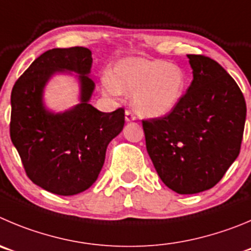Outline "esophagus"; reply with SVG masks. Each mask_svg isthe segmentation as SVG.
Instances as JSON below:
<instances>
[{
  "mask_svg": "<svg viewBox=\"0 0 251 251\" xmlns=\"http://www.w3.org/2000/svg\"><path fill=\"white\" fill-rule=\"evenodd\" d=\"M125 120H126V123H131V121L136 120V116L133 115L132 111H130V110H126V111H125Z\"/></svg>",
  "mask_w": 251,
  "mask_h": 251,
  "instance_id": "1",
  "label": "esophagus"
}]
</instances>
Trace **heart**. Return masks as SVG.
I'll use <instances>...</instances> for the list:
<instances>
[{
	"instance_id": "1",
	"label": "heart",
	"mask_w": 251,
	"mask_h": 251,
	"mask_svg": "<svg viewBox=\"0 0 251 251\" xmlns=\"http://www.w3.org/2000/svg\"><path fill=\"white\" fill-rule=\"evenodd\" d=\"M186 84V74L178 65L160 59L125 58L115 64L111 78H102V90L109 95L133 93L137 114L161 118L178 105Z\"/></svg>"
}]
</instances>
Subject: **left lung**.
I'll return each instance as SVG.
<instances>
[{
  "mask_svg": "<svg viewBox=\"0 0 251 251\" xmlns=\"http://www.w3.org/2000/svg\"><path fill=\"white\" fill-rule=\"evenodd\" d=\"M193 80L181 101L142 120L146 149L163 183L179 194L214 187L236 160L244 132V95L226 70L205 55L188 54Z\"/></svg>",
  "mask_w": 251,
  "mask_h": 251,
  "instance_id": "1",
  "label": "left lung"
}]
</instances>
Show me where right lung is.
<instances>
[{"label":"right lung","instance_id":"obj_1","mask_svg":"<svg viewBox=\"0 0 251 251\" xmlns=\"http://www.w3.org/2000/svg\"><path fill=\"white\" fill-rule=\"evenodd\" d=\"M93 58L84 47L44 51L18 78L11 94V140L29 179L41 188L74 196L88 189L101 171L107 145L123 131L125 111L101 112L89 104L95 84ZM58 71H74L81 81V104L51 113L43 90Z\"/></svg>","mask_w":251,"mask_h":251}]
</instances>
